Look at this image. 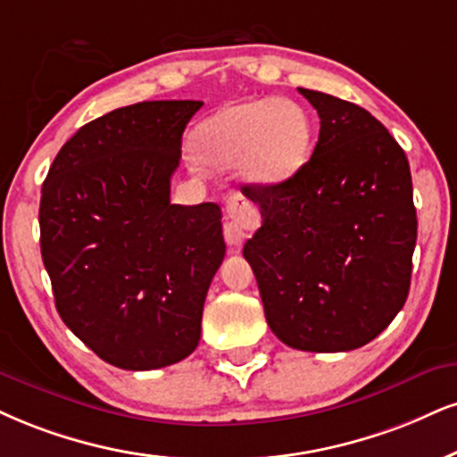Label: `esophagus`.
Segmentation results:
<instances>
[{
	"mask_svg": "<svg viewBox=\"0 0 457 457\" xmlns=\"http://www.w3.org/2000/svg\"><path fill=\"white\" fill-rule=\"evenodd\" d=\"M227 213L228 220L224 222V241L230 247H237L244 244L247 227H254L258 213L250 201H245L241 195H230L227 199Z\"/></svg>",
	"mask_w": 457,
	"mask_h": 457,
	"instance_id": "esophagus-1",
	"label": "esophagus"
}]
</instances>
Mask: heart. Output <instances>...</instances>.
Segmentation results:
<instances>
[{
  "label": "heart",
  "instance_id": "b5f03b06",
  "mask_svg": "<svg viewBox=\"0 0 457 457\" xmlns=\"http://www.w3.org/2000/svg\"><path fill=\"white\" fill-rule=\"evenodd\" d=\"M195 148L205 162H239L245 182L279 184L305 165L312 154V122L290 99H254L224 105L195 131Z\"/></svg>",
  "mask_w": 457,
  "mask_h": 457
}]
</instances>
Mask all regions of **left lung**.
<instances>
[{
	"label": "left lung",
	"mask_w": 457,
	"mask_h": 457,
	"mask_svg": "<svg viewBox=\"0 0 457 457\" xmlns=\"http://www.w3.org/2000/svg\"><path fill=\"white\" fill-rule=\"evenodd\" d=\"M320 137L295 176L244 186L262 227L244 245L269 328L303 352H349L407 301L418 239L409 161L364 108L298 88Z\"/></svg>",
	"instance_id": "8db88e82"
}]
</instances>
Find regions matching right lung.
<instances>
[{"label": "right lung", "mask_w": 457, "mask_h": 457, "mask_svg": "<svg viewBox=\"0 0 457 457\" xmlns=\"http://www.w3.org/2000/svg\"><path fill=\"white\" fill-rule=\"evenodd\" d=\"M203 101H142L88 122L42 186L39 247L67 328L125 370L195 352L224 261L216 203L173 205L182 133Z\"/></svg>", "instance_id": "obj_1"}]
</instances>
